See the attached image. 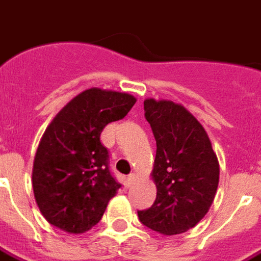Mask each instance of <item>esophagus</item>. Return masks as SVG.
<instances>
[{"label":"esophagus","instance_id":"1","mask_svg":"<svg viewBox=\"0 0 261 261\" xmlns=\"http://www.w3.org/2000/svg\"><path fill=\"white\" fill-rule=\"evenodd\" d=\"M137 177H138L137 173H131V174L127 177V179H128V184H130V185L131 184H134L135 179H137Z\"/></svg>","mask_w":261,"mask_h":261}]
</instances>
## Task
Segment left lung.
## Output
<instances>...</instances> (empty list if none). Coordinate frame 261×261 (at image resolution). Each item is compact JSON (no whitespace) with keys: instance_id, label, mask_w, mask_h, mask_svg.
I'll use <instances>...</instances> for the list:
<instances>
[{"instance_id":"obj_1","label":"left lung","mask_w":261,"mask_h":261,"mask_svg":"<svg viewBox=\"0 0 261 261\" xmlns=\"http://www.w3.org/2000/svg\"><path fill=\"white\" fill-rule=\"evenodd\" d=\"M145 116L156 141L151 178L156 198L139 211L143 225L171 236L188 232L209 211L217 192L220 164L204 126L182 105L145 100Z\"/></svg>"}]
</instances>
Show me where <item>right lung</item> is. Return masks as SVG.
I'll use <instances>...</instances> for the list:
<instances>
[{
    "label": "right lung",
    "instance_id": "obj_1",
    "mask_svg": "<svg viewBox=\"0 0 261 261\" xmlns=\"http://www.w3.org/2000/svg\"><path fill=\"white\" fill-rule=\"evenodd\" d=\"M135 101L126 92L92 87L69 100L46 127L33 161L32 186L50 225L77 234L100 221L120 188L100 134L124 118Z\"/></svg>",
    "mask_w": 261,
    "mask_h": 261
}]
</instances>
